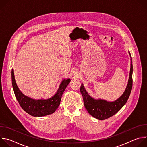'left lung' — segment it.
<instances>
[{"instance_id":"8db88e82","label":"left lung","mask_w":147,"mask_h":147,"mask_svg":"<svg viewBox=\"0 0 147 147\" xmlns=\"http://www.w3.org/2000/svg\"><path fill=\"white\" fill-rule=\"evenodd\" d=\"M129 53L131 58V66L128 84L123 94L116 100L109 102L101 99H94L88 94L83 84H81L80 92L83 98L84 104L88 112L94 117L100 120L109 118L117 113L127 102L133 86L132 58L129 51Z\"/></svg>"}]
</instances>
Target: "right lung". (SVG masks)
Listing matches in <instances>:
<instances>
[{
	"instance_id": "1",
	"label": "right lung",
	"mask_w": 147,
	"mask_h": 147,
	"mask_svg": "<svg viewBox=\"0 0 147 147\" xmlns=\"http://www.w3.org/2000/svg\"><path fill=\"white\" fill-rule=\"evenodd\" d=\"M11 81L16 98L21 107L32 116L40 117L51 115L56 111L60 105L61 96L70 82V79L63 80L56 94L47 99H34L24 95L17 87L13 69L11 70Z\"/></svg>"
}]
</instances>
